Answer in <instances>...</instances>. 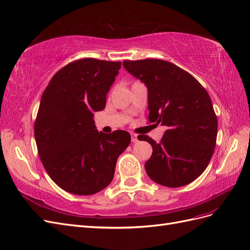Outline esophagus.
<instances>
[{
    "label": "esophagus",
    "mask_w": 250,
    "mask_h": 250,
    "mask_svg": "<svg viewBox=\"0 0 250 250\" xmlns=\"http://www.w3.org/2000/svg\"><path fill=\"white\" fill-rule=\"evenodd\" d=\"M131 140H132V142H134V144H136V142L139 141L138 135L135 134V133H132V134H131Z\"/></svg>",
    "instance_id": "esophagus-1"
}]
</instances>
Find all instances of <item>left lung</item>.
<instances>
[{"label":"left lung","instance_id":"left-lung-1","mask_svg":"<svg viewBox=\"0 0 250 250\" xmlns=\"http://www.w3.org/2000/svg\"><path fill=\"white\" fill-rule=\"evenodd\" d=\"M124 67L146 85L149 123L167 127L159 144L147 135L139 138L153 147L146 174L168 188L196 180L217 141L218 119L208 93L194 76L167 61H125Z\"/></svg>","mask_w":250,"mask_h":250}]
</instances>
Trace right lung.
I'll list each match as a JSON object with an SVG mask.
<instances>
[{"label": "right lung", "instance_id": "1", "mask_svg": "<svg viewBox=\"0 0 250 250\" xmlns=\"http://www.w3.org/2000/svg\"><path fill=\"white\" fill-rule=\"evenodd\" d=\"M121 62L83 59L56 72L42 95L34 137L41 161L61 188L93 195L111 183L119 155L131 135L98 132L94 112L105 106L106 93Z\"/></svg>", "mask_w": 250, "mask_h": 250}]
</instances>
